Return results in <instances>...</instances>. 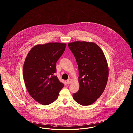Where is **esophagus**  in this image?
Returning <instances> with one entry per match:
<instances>
[{
  "label": "esophagus",
  "instance_id": "34e87169",
  "mask_svg": "<svg viewBox=\"0 0 133 133\" xmlns=\"http://www.w3.org/2000/svg\"><path fill=\"white\" fill-rule=\"evenodd\" d=\"M72 80L71 79H68L67 81V84H71V83H72Z\"/></svg>",
  "mask_w": 133,
  "mask_h": 133
}]
</instances>
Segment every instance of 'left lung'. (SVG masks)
<instances>
[{
  "label": "left lung",
  "instance_id": "left-lung-1",
  "mask_svg": "<svg viewBox=\"0 0 133 133\" xmlns=\"http://www.w3.org/2000/svg\"><path fill=\"white\" fill-rule=\"evenodd\" d=\"M68 45L79 69L80 88L73 97L82 105H89L101 96L105 88L108 77L106 58L95 43L74 42Z\"/></svg>",
  "mask_w": 133,
  "mask_h": 133
}]
</instances>
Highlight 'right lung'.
I'll return each mask as SVG.
<instances>
[{
    "label": "right lung",
    "instance_id": "obj_1",
    "mask_svg": "<svg viewBox=\"0 0 133 133\" xmlns=\"http://www.w3.org/2000/svg\"><path fill=\"white\" fill-rule=\"evenodd\" d=\"M66 43L38 44L29 52L23 66V77L30 96L42 105L56 101L64 84L59 81L56 64L65 51Z\"/></svg>",
    "mask_w": 133,
    "mask_h": 133
}]
</instances>
